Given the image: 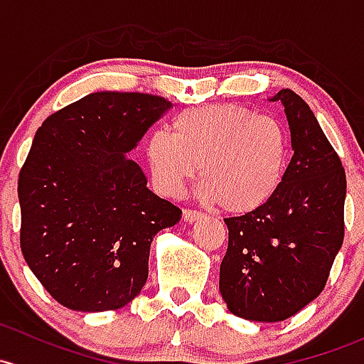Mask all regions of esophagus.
I'll return each mask as SVG.
<instances>
[{"label": "esophagus", "mask_w": 364, "mask_h": 364, "mask_svg": "<svg viewBox=\"0 0 364 364\" xmlns=\"http://www.w3.org/2000/svg\"><path fill=\"white\" fill-rule=\"evenodd\" d=\"M202 216H204V214L197 211V209H183V218H185L186 221H197L200 220Z\"/></svg>", "instance_id": "obj_1"}]
</instances>
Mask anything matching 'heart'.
Segmentation results:
<instances>
[{"label":"heart","instance_id":"heart-1","mask_svg":"<svg viewBox=\"0 0 364 364\" xmlns=\"http://www.w3.org/2000/svg\"><path fill=\"white\" fill-rule=\"evenodd\" d=\"M146 159L160 192L179 193L200 166V192L208 200L230 214H250L281 190L289 139L274 117L239 105H211L176 114L171 134L153 132Z\"/></svg>","mask_w":364,"mask_h":364}]
</instances>
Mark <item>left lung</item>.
Segmentation results:
<instances>
[{
	"label": "left lung",
	"mask_w": 364,
	"mask_h": 364,
	"mask_svg": "<svg viewBox=\"0 0 364 364\" xmlns=\"http://www.w3.org/2000/svg\"><path fill=\"white\" fill-rule=\"evenodd\" d=\"M284 105L293 156L277 195L258 211L225 218L228 250L220 293L242 319L277 323L311 304L326 286L343 242L346 171L312 109L293 90Z\"/></svg>",
	"instance_id": "8db88e82"
}]
</instances>
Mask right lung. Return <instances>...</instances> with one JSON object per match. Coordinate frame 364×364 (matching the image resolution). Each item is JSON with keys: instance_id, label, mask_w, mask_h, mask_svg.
<instances>
[{"instance_id": "obj_1", "label": "right lung", "mask_w": 364, "mask_h": 364, "mask_svg": "<svg viewBox=\"0 0 364 364\" xmlns=\"http://www.w3.org/2000/svg\"><path fill=\"white\" fill-rule=\"evenodd\" d=\"M169 106L153 94L95 92L38 129L18 172L21 250L64 307L127 305L148 279L153 237L181 218L125 159Z\"/></svg>"}]
</instances>
